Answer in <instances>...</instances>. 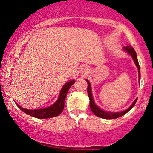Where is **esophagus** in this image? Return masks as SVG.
Instances as JSON below:
<instances>
[{
    "label": "esophagus",
    "instance_id": "esophagus-1",
    "mask_svg": "<svg viewBox=\"0 0 153 153\" xmlns=\"http://www.w3.org/2000/svg\"><path fill=\"white\" fill-rule=\"evenodd\" d=\"M81 73H83V74H86V73H88V71H89V69H88V67H82V68H81Z\"/></svg>",
    "mask_w": 153,
    "mask_h": 153
}]
</instances>
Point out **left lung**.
Here are the masks:
<instances>
[{"instance_id":"left-lung-1","label":"left lung","mask_w":153,"mask_h":153,"mask_svg":"<svg viewBox=\"0 0 153 153\" xmlns=\"http://www.w3.org/2000/svg\"><path fill=\"white\" fill-rule=\"evenodd\" d=\"M123 50L124 52H126L127 53H128L129 55L132 57L133 60L136 65L137 68L138 69V74H139V79L140 80V65H139V62H138V59H137V54L135 50H134L131 46H127V47H123ZM88 82V88H87V91H88V95L89 97V100H90V108L91 110L92 111L93 113L95 115L97 116V117H100V118H103V119H117L119 118V117H122V116L124 115L125 114H127L129 111H130L131 108L134 107L135 105V103L137 102V99H136L133 101V103H131V105L127 109L122 111L120 112H111V111H107L106 110H103L102 108H101L100 107H99L95 103L94 97H93L92 95V88H91V85L90 82L85 79Z\"/></svg>"}]
</instances>
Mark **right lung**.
I'll use <instances>...</instances> for the list:
<instances>
[{"instance_id":"1","label":"right lung","mask_w":153,"mask_h":153,"mask_svg":"<svg viewBox=\"0 0 153 153\" xmlns=\"http://www.w3.org/2000/svg\"><path fill=\"white\" fill-rule=\"evenodd\" d=\"M75 80H69L67 82L62 88H61L60 93L59 94V97L57 101L54 102L53 104L51 106L47 107V108H39V109H26V108H22V106L17 104V106L23 111L24 113L31 116V117H35L37 119H48L52 118V117H57L59 114L62 113L64 109L65 106V99L67 94H68V90L73 83H75Z\"/></svg>"}]
</instances>
